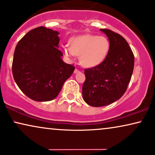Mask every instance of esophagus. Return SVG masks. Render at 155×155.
<instances>
[{
    "label": "esophagus",
    "instance_id": "obj_1",
    "mask_svg": "<svg viewBox=\"0 0 155 155\" xmlns=\"http://www.w3.org/2000/svg\"><path fill=\"white\" fill-rule=\"evenodd\" d=\"M79 73V70L77 69V68H75V70H74V73Z\"/></svg>",
    "mask_w": 155,
    "mask_h": 155
}]
</instances>
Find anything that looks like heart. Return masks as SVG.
I'll return each mask as SVG.
<instances>
[{
    "label": "heart",
    "mask_w": 155,
    "mask_h": 155,
    "mask_svg": "<svg viewBox=\"0 0 155 155\" xmlns=\"http://www.w3.org/2000/svg\"><path fill=\"white\" fill-rule=\"evenodd\" d=\"M110 47V42L104 36L85 35L73 38L71 47L65 46L63 51L68 57L80 56V63L84 67L93 68L105 60Z\"/></svg>",
    "instance_id": "b5f03b06"
}]
</instances>
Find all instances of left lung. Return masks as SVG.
<instances>
[{
	"label": "left lung",
	"instance_id": "1",
	"mask_svg": "<svg viewBox=\"0 0 155 155\" xmlns=\"http://www.w3.org/2000/svg\"><path fill=\"white\" fill-rule=\"evenodd\" d=\"M110 42L105 60L85 70L82 97L92 107H102L119 100L127 88L133 73L134 58L126 40L109 29H100Z\"/></svg>",
	"mask_w": 155,
	"mask_h": 155
}]
</instances>
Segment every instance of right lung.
I'll use <instances>...</instances> for the list:
<instances>
[{"mask_svg":"<svg viewBox=\"0 0 155 155\" xmlns=\"http://www.w3.org/2000/svg\"><path fill=\"white\" fill-rule=\"evenodd\" d=\"M59 32L41 26L26 33L16 45L12 71L26 96L37 102L55 99L75 67L64 63Z\"/></svg>","mask_w":155,"mask_h":155,"instance_id":"right-lung-1","label":"right lung"}]
</instances>
